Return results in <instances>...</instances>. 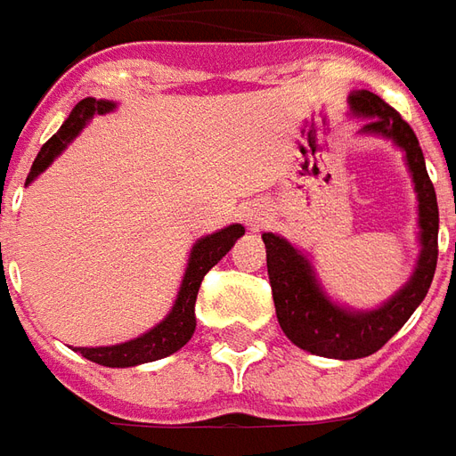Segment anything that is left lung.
Returning <instances> with one entry per match:
<instances>
[{
	"mask_svg": "<svg viewBox=\"0 0 456 456\" xmlns=\"http://www.w3.org/2000/svg\"><path fill=\"white\" fill-rule=\"evenodd\" d=\"M349 102L354 112L366 117L363 131L383 134L405 149L420 200L422 251L415 273L401 293H395V297H391L379 310L349 313L322 296L303 254H297L286 239L271 232L264 234L268 281L273 290V305H276L281 330L300 349L330 359H362L379 352L408 322V317L420 305L422 297L428 296L437 268V229H440L437 195L425 168L415 131L391 104H386L379 94L369 90L352 93Z\"/></svg>",
	"mask_w": 456,
	"mask_h": 456,
	"instance_id": "left-lung-1",
	"label": "left lung"
}]
</instances>
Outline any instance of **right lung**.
<instances>
[{
  "instance_id": "1",
  "label": "right lung",
  "mask_w": 456,
  "mask_h": 456,
  "mask_svg": "<svg viewBox=\"0 0 456 456\" xmlns=\"http://www.w3.org/2000/svg\"><path fill=\"white\" fill-rule=\"evenodd\" d=\"M112 107V102L94 100V97H87L83 102L75 104V110L65 119L63 126L55 131L53 136L41 146L34 166H31V173H28L26 180L31 183L38 173H44L51 166V160L77 136V131L83 129L85 121L90 119L93 114L110 112ZM241 234H244V227L241 224H232V227L217 232V234H209V237L200 239L198 244L192 247V254H190L188 271H185V278H183V286H180L175 305L170 310V315L160 325L153 327L151 332H146L143 337H136L131 342L117 344V346H93V349H87V346L80 349L77 346L75 352H80L85 359L100 363V366H112V369L114 366L124 369V366L156 362V359H163L168 354L178 352L180 346L188 342L192 332H195V300H198V290L202 286V278L208 276L209 268L215 266L219 258L234 247V241Z\"/></svg>"
}]
</instances>
